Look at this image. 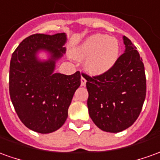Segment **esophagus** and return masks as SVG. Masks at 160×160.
<instances>
[{
    "label": "esophagus",
    "mask_w": 160,
    "mask_h": 160,
    "mask_svg": "<svg viewBox=\"0 0 160 160\" xmlns=\"http://www.w3.org/2000/svg\"><path fill=\"white\" fill-rule=\"evenodd\" d=\"M86 83H87V80H86L83 76H81V79H80V85H81V86H86Z\"/></svg>",
    "instance_id": "esophagus-1"
}]
</instances>
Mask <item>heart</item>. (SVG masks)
Returning <instances> with one entry per match:
<instances>
[{
	"instance_id": "heart-1",
	"label": "heart",
	"mask_w": 160,
	"mask_h": 160,
	"mask_svg": "<svg viewBox=\"0 0 160 160\" xmlns=\"http://www.w3.org/2000/svg\"><path fill=\"white\" fill-rule=\"evenodd\" d=\"M72 56L84 60V67L92 74L107 72L117 62L119 56V43L114 37L95 33L86 38L72 50Z\"/></svg>"
}]
</instances>
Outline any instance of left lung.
Returning <instances> with one entry per match:
<instances>
[{"instance_id":"8db88e82","label":"left lung","mask_w":160,"mask_h":160,"mask_svg":"<svg viewBox=\"0 0 160 160\" xmlns=\"http://www.w3.org/2000/svg\"><path fill=\"white\" fill-rule=\"evenodd\" d=\"M125 53L107 72L87 80L90 118L99 129L119 132L138 119L146 99V80L142 59L132 41L123 36Z\"/></svg>"}]
</instances>
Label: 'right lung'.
<instances>
[{
    "label": "right lung",
    "instance_id": "1",
    "mask_svg": "<svg viewBox=\"0 0 160 160\" xmlns=\"http://www.w3.org/2000/svg\"><path fill=\"white\" fill-rule=\"evenodd\" d=\"M66 41L65 33L32 34L11 57L9 94L14 110L26 127L40 133H50L63 126L80 86L79 71L72 75L54 72L56 61L66 53ZM41 50L49 52L48 60H38Z\"/></svg>",
    "mask_w": 160,
    "mask_h": 160
}]
</instances>
